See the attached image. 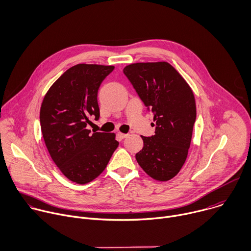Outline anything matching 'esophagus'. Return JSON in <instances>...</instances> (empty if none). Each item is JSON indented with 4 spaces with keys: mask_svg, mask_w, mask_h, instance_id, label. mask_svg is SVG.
<instances>
[{
    "mask_svg": "<svg viewBox=\"0 0 251 251\" xmlns=\"http://www.w3.org/2000/svg\"><path fill=\"white\" fill-rule=\"evenodd\" d=\"M118 135H119L121 138H126V137H127V136H128V134H127V133H123V132H119V133H118Z\"/></svg>",
    "mask_w": 251,
    "mask_h": 251,
    "instance_id": "34e87169",
    "label": "esophagus"
}]
</instances>
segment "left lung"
Returning a JSON list of instances; mask_svg holds the SVG:
<instances>
[{
	"label": "left lung",
	"instance_id": "8db88e82",
	"mask_svg": "<svg viewBox=\"0 0 251 251\" xmlns=\"http://www.w3.org/2000/svg\"><path fill=\"white\" fill-rule=\"evenodd\" d=\"M141 101L153 115L155 134L142 136L135 158L144 172L157 181L175 177L184 165L196 121L191 87L168 62L132 63L124 68Z\"/></svg>",
	"mask_w": 251,
	"mask_h": 251
}]
</instances>
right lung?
<instances>
[{
    "label": "right lung",
    "instance_id": "obj_1",
    "mask_svg": "<svg viewBox=\"0 0 251 251\" xmlns=\"http://www.w3.org/2000/svg\"><path fill=\"white\" fill-rule=\"evenodd\" d=\"M114 66L77 64L49 88L40 107V126L48 152L70 181L86 184L107 167L119 142L115 133L91 132L99 120L98 90Z\"/></svg>",
    "mask_w": 251,
    "mask_h": 251
}]
</instances>
